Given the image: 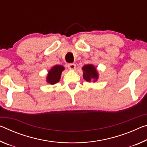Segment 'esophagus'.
<instances>
[{
	"instance_id": "obj_1",
	"label": "esophagus",
	"mask_w": 147,
	"mask_h": 147,
	"mask_svg": "<svg viewBox=\"0 0 147 147\" xmlns=\"http://www.w3.org/2000/svg\"><path fill=\"white\" fill-rule=\"evenodd\" d=\"M68 68L70 70H74L76 68V65L74 63H70L68 64Z\"/></svg>"
}]
</instances>
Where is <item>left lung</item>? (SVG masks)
I'll use <instances>...</instances> for the list:
<instances>
[{"mask_svg": "<svg viewBox=\"0 0 147 147\" xmlns=\"http://www.w3.org/2000/svg\"><path fill=\"white\" fill-rule=\"evenodd\" d=\"M83 78L88 82H95L99 78L98 71L94 65L88 64L82 67Z\"/></svg>", "mask_w": 147, "mask_h": 147, "instance_id": "obj_1", "label": "left lung"}]
</instances>
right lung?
<instances>
[{
    "label": "right lung",
    "mask_w": 147,
    "mask_h": 147,
    "mask_svg": "<svg viewBox=\"0 0 147 147\" xmlns=\"http://www.w3.org/2000/svg\"><path fill=\"white\" fill-rule=\"evenodd\" d=\"M65 70V67L61 65H56L51 68L48 72L46 76V82L53 85L57 83L61 78L62 72Z\"/></svg>",
    "instance_id": "add662e5"
}]
</instances>
